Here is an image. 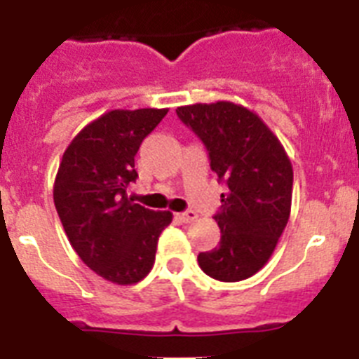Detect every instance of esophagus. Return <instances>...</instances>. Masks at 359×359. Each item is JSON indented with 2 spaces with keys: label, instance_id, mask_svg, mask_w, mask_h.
I'll list each match as a JSON object with an SVG mask.
<instances>
[{
  "label": "esophagus",
  "instance_id": "esophagus-1",
  "mask_svg": "<svg viewBox=\"0 0 359 359\" xmlns=\"http://www.w3.org/2000/svg\"><path fill=\"white\" fill-rule=\"evenodd\" d=\"M177 219L183 221V223H192V221L198 219V214H196L194 210H187V212H182V214H177Z\"/></svg>",
  "mask_w": 359,
  "mask_h": 359
}]
</instances>
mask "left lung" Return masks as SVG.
Here are the masks:
<instances>
[{"label": "left lung", "instance_id": "1", "mask_svg": "<svg viewBox=\"0 0 359 359\" xmlns=\"http://www.w3.org/2000/svg\"><path fill=\"white\" fill-rule=\"evenodd\" d=\"M176 113L205 144L212 170L228 187L214 215L221 241L210 252L199 253V268L221 282L250 278L269 261L290 219V158L248 107L219 100L182 106Z\"/></svg>", "mask_w": 359, "mask_h": 359}]
</instances>
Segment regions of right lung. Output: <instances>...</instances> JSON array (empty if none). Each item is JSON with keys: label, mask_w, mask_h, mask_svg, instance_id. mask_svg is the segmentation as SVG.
Masks as SVG:
<instances>
[{"label": "right lung", "mask_w": 359, "mask_h": 359, "mask_svg": "<svg viewBox=\"0 0 359 359\" xmlns=\"http://www.w3.org/2000/svg\"><path fill=\"white\" fill-rule=\"evenodd\" d=\"M169 109H113L90 122L62 154L53 203L69 244L88 268L129 286L147 277L172 214L133 203L135 156Z\"/></svg>", "instance_id": "right-lung-1"}]
</instances>
